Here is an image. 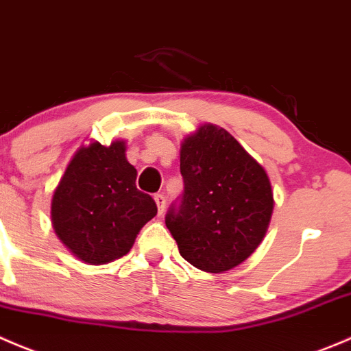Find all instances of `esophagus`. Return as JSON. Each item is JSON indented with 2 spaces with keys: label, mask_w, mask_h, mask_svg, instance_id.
Segmentation results:
<instances>
[{
  "label": "esophagus",
  "mask_w": 351,
  "mask_h": 351,
  "mask_svg": "<svg viewBox=\"0 0 351 351\" xmlns=\"http://www.w3.org/2000/svg\"><path fill=\"white\" fill-rule=\"evenodd\" d=\"M154 199H155V204H157L158 216H162V215H164V209H165V197H164V194H155Z\"/></svg>",
  "instance_id": "obj_1"
}]
</instances>
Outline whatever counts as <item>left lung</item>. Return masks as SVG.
Instances as JSON below:
<instances>
[{"instance_id": "1", "label": "left lung", "mask_w": 351, "mask_h": 351, "mask_svg": "<svg viewBox=\"0 0 351 351\" xmlns=\"http://www.w3.org/2000/svg\"><path fill=\"white\" fill-rule=\"evenodd\" d=\"M184 194L165 225L191 265L223 274L262 243L274 211L265 169L225 128L204 123L180 143Z\"/></svg>"}]
</instances>
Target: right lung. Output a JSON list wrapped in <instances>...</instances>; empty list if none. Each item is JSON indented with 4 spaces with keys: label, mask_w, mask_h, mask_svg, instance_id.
Returning a JSON list of instances; mask_svg holds the SVG:
<instances>
[{
    "label": "right lung",
    "mask_w": 351,
    "mask_h": 351,
    "mask_svg": "<svg viewBox=\"0 0 351 351\" xmlns=\"http://www.w3.org/2000/svg\"><path fill=\"white\" fill-rule=\"evenodd\" d=\"M126 142H91L72 155L50 204L59 240L89 265H104L132 250L136 234L157 215L149 194L136 189Z\"/></svg>",
    "instance_id": "right-lung-1"
}]
</instances>
